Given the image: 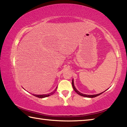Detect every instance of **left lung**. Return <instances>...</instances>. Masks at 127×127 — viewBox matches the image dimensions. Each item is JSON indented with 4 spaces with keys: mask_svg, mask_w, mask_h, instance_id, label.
<instances>
[{
    "mask_svg": "<svg viewBox=\"0 0 127 127\" xmlns=\"http://www.w3.org/2000/svg\"><path fill=\"white\" fill-rule=\"evenodd\" d=\"M72 86H73V89L74 90V91L76 92V93L78 94L80 96H84V97H91V98H93V97H96V96H97L98 95H101V94H102L103 92H102V93H100V94H96V95H86V94H82L80 92H79L78 90H77L76 87H74V82H73V79L72 80Z\"/></svg>",
    "mask_w": 127,
    "mask_h": 127,
    "instance_id": "obj_1",
    "label": "left lung"
}]
</instances>
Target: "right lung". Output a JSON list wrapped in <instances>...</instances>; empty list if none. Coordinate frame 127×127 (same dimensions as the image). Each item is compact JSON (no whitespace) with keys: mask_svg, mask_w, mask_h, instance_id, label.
I'll list each match as a JSON object with an SVG mask.
<instances>
[{"mask_svg":"<svg viewBox=\"0 0 127 127\" xmlns=\"http://www.w3.org/2000/svg\"><path fill=\"white\" fill-rule=\"evenodd\" d=\"M57 87L56 88V89L53 92H51V93L49 94H47V95H33L36 96V97H37L38 98H44V97H48V96L51 95H53L54 93H55V92L56 91V90H57Z\"/></svg>","mask_w":127,"mask_h":127,"instance_id":"add662e5","label":"right lung"}]
</instances>
